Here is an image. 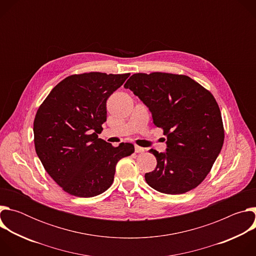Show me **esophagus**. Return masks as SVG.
I'll list each match as a JSON object with an SVG mask.
<instances>
[{"label":"esophagus","mask_w":256,"mask_h":256,"mask_svg":"<svg viewBox=\"0 0 256 256\" xmlns=\"http://www.w3.org/2000/svg\"><path fill=\"white\" fill-rule=\"evenodd\" d=\"M134 151H136V153H144V148H142V147H138V146H136Z\"/></svg>","instance_id":"34e87169"}]
</instances>
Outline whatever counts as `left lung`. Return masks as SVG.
Masks as SVG:
<instances>
[{"instance_id": "obj_1", "label": "left lung", "mask_w": 256, "mask_h": 256, "mask_svg": "<svg viewBox=\"0 0 256 256\" xmlns=\"http://www.w3.org/2000/svg\"><path fill=\"white\" fill-rule=\"evenodd\" d=\"M152 112L163 128L167 150L151 149L157 159L147 184L167 194H186L200 186L210 171L224 142L220 108L210 91L184 75L134 74L124 84Z\"/></svg>"}]
</instances>
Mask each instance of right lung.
<instances>
[{
    "mask_svg": "<svg viewBox=\"0 0 256 256\" xmlns=\"http://www.w3.org/2000/svg\"><path fill=\"white\" fill-rule=\"evenodd\" d=\"M130 74L91 72L60 82L36 112L35 151L44 169L68 194L92 198L110 188L118 162L134 152L98 138L106 122V101Z\"/></svg>",
    "mask_w": 256,
    "mask_h": 256,
    "instance_id": "obj_1",
    "label": "right lung"
}]
</instances>
